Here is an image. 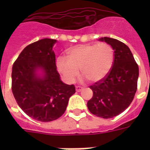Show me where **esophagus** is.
Instances as JSON below:
<instances>
[{
	"instance_id": "34e87169",
	"label": "esophagus",
	"mask_w": 150,
	"mask_h": 150,
	"mask_svg": "<svg viewBox=\"0 0 150 150\" xmlns=\"http://www.w3.org/2000/svg\"><path fill=\"white\" fill-rule=\"evenodd\" d=\"M75 89H76V92H80L82 91V87L80 86H77L75 87Z\"/></svg>"
}]
</instances>
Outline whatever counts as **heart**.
Returning a JSON list of instances; mask_svg holds the SVG:
<instances>
[{"label":"heart","mask_w":150,"mask_h":150,"mask_svg":"<svg viewBox=\"0 0 150 150\" xmlns=\"http://www.w3.org/2000/svg\"><path fill=\"white\" fill-rule=\"evenodd\" d=\"M68 57L61 56L57 68L68 83L75 81L81 72L90 82H99L106 77L114 63L113 48L106 43L83 44L67 51Z\"/></svg>","instance_id":"b5f03b06"}]
</instances>
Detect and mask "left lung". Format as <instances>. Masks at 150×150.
<instances>
[{
  "mask_svg": "<svg viewBox=\"0 0 150 150\" xmlns=\"http://www.w3.org/2000/svg\"><path fill=\"white\" fill-rule=\"evenodd\" d=\"M114 52L110 72L89 86L93 96L87 103L92 114L102 118H112L125 110L132 102L137 90L139 66L130 49L116 39L103 37Z\"/></svg>",
  "mask_w": 150,
  "mask_h": 150,
  "instance_id": "1",
  "label": "left lung"
}]
</instances>
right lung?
Instances as JSON below:
<instances>
[{"instance_id":"obj_1","label":"right lung","mask_w":150,"mask_h":150,"mask_svg":"<svg viewBox=\"0 0 150 150\" xmlns=\"http://www.w3.org/2000/svg\"><path fill=\"white\" fill-rule=\"evenodd\" d=\"M56 40L43 39L24 48L14 62L11 89L20 108L32 118L48 122L64 114L74 85L64 84L57 71L53 46ZM40 69L43 75L39 76Z\"/></svg>"}]
</instances>
